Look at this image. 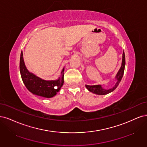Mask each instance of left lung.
I'll list each match as a JSON object with an SVG mask.
<instances>
[{
	"instance_id": "1",
	"label": "left lung",
	"mask_w": 147,
	"mask_h": 147,
	"mask_svg": "<svg viewBox=\"0 0 147 147\" xmlns=\"http://www.w3.org/2000/svg\"><path fill=\"white\" fill-rule=\"evenodd\" d=\"M125 53L123 51L122 55V62L121 65L120 69L118 70L117 74L115 76V79L117 80V82L115 83L114 87H113L112 88L109 89H105L103 88L101 86V85H94V86H88V85H86V88L88 89V90L92 92L93 93L99 94V95H103V94H107L112 92H113L114 90L117 87L118 84L120 82L121 80L122 79L123 76L124 74L125 71Z\"/></svg>"
}]
</instances>
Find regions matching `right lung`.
<instances>
[{
	"instance_id": "1",
	"label": "right lung",
	"mask_w": 147,
	"mask_h": 147,
	"mask_svg": "<svg viewBox=\"0 0 147 147\" xmlns=\"http://www.w3.org/2000/svg\"><path fill=\"white\" fill-rule=\"evenodd\" d=\"M20 69L22 81L25 86L28 90L35 95L44 98H52L59 92L63 84L64 68L58 79L51 80L42 79L30 73L27 69L24 61L22 51H21L20 57Z\"/></svg>"
}]
</instances>
